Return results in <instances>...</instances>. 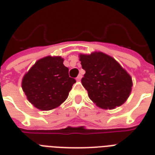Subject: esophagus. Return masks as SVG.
<instances>
[{
	"label": "esophagus",
	"instance_id": "1",
	"mask_svg": "<svg viewBox=\"0 0 155 155\" xmlns=\"http://www.w3.org/2000/svg\"><path fill=\"white\" fill-rule=\"evenodd\" d=\"M81 78H82V75H79L77 76V77H76V80H81Z\"/></svg>",
	"mask_w": 155,
	"mask_h": 155
}]
</instances>
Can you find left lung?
Listing matches in <instances>:
<instances>
[{
  "label": "left lung",
  "instance_id": "obj_1",
  "mask_svg": "<svg viewBox=\"0 0 155 155\" xmlns=\"http://www.w3.org/2000/svg\"><path fill=\"white\" fill-rule=\"evenodd\" d=\"M86 71L81 80L88 97L97 106L112 109L120 106L131 92L132 79L119 63L102 52L80 54Z\"/></svg>",
  "mask_w": 155,
  "mask_h": 155
}]
</instances>
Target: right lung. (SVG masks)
Segmentation results:
<instances>
[{"label":"right lung","mask_w":155,"mask_h":155,"mask_svg":"<svg viewBox=\"0 0 155 155\" xmlns=\"http://www.w3.org/2000/svg\"><path fill=\"white\" fill-rule=\"evenodd\" d=\"M61 57L47 56L37 61L22 79L21 87L33 105L41 110H51L68 98L75 84L68 75Z\"/></svg>","instance_id":"obj_1"}]
</instances>
